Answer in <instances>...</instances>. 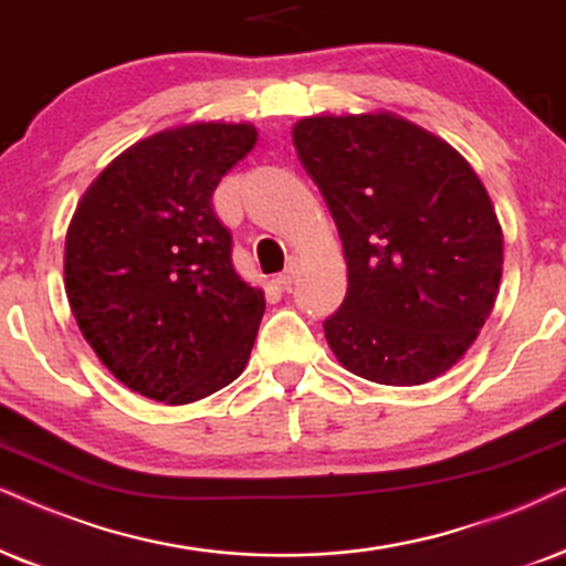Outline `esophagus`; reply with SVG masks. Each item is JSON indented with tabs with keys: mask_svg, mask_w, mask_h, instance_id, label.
<instances>
[{
	"mask_svg": "<svg viewBox=\"0 0 566 566\" xmlns=\"http://www.w3.org/2000/svg\"><path fill=\"white\" fill-rule=\"evenodd\" d=\"M295 276H297V266H295V263H290V266H287V269H284V271H282V274H276V276H274V284H276V287L287 290V287H290V284H292V282H295Z\"/></svg>",
	"mask_w": 566,
	"mask_h": 566,
	"instance_id": "1",
	"label": "esophagus"
}]
</instances>
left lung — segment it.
I'll list each match as a JSON object with an SVG mask.
<instances>
[{
  "label": "left lung",
  "instance_id": "obj_1",
  "mask_svg": "<svg viewBox=\"0 0 566 566\" xmlns=\"http://www.w3.org/2000/svg\"><path fill=\"white\" fill-rule=\"evenodd\" d=\"M347 261V297L324 334L349 374L428 384L462 360L491 316L504 234L481 177L426 127L376 109L292 127Z\"/></svg>",
  "mask_w": 566,
  "mask_h": 566
}]
</instances>
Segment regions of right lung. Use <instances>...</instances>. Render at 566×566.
<instances>
[{
	"label": "right lung",
	"mask_w": 566,
	"mask_h": 566,
	"mask_svg": "<svg viewBox=\"0 0 566 566\" xmlns=\"http://www.w3.org/2000/svg\"><path fill=\"white\" fill-rule=\"evenodd\" d=\"M255 140V125L217 119L148 135L106 164L70 219L77 328L119 384L156 402H198L248 366L266 297L234 271L211 196Z\"/></svg>",
	"instance_id": "add662e5"
}]
</instances>
